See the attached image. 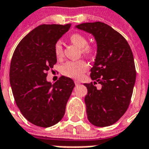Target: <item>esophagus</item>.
I'll return each instance as SVG.
<instances>
[{"mask_svg": "<svg viewBox=\"0 0 149 149\" xmlns=\"http://www.w3.org/2000/svg\"><path fill=\"white\" fill-rule=\"evenodd\" d=\"M74 83H75V85H76V86H78L79 84H80V82H79V80H77V79H76V80H74Z\"/></svg>", "mask_w": 149, "mask_h": 149, "instance_id": "obj_1", "label": "esophagus"}]
</instances>
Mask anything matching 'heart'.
<instances>
[{"label":"heart","mask_w":149,"mask_h":149,"mask_svg":"<svg viewBox=\"0 0 149 149\" xmlns=\"http://www.w3.org/2000/svg\"><path fill=\"white\" fill-rule=\"evenodd\" d=\"M70 40L73 44L81 48V52L84 56H92L96 52V47L93 45H88V39L86 36L76 32L70 36ZM54 52L56 57L61 58L63 56V45L60 41H57L54 45ZM89 65L85 60L70 61L65 63L62 67L63 73L72 78H79L88 70Z\"/></svg>","instance_id":"b5f03b06"}]
</instances>
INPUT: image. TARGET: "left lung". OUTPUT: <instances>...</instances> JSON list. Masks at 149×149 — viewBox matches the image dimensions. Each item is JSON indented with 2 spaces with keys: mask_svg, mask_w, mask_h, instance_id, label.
<instances>
[{
  "mask_svg": "<svg viewBox=\"0 0 149 149\" xmlns=\"http://www.w3.org/2000/svg\"><path fill=\"white\" fill-rule=\"evenodd\" d=\"M77 28L93 35L97 43L91 70L94 82L84 84L87 118L97 127H107L117 122L129 107L136 79L133 53L127 40L105 23H83Z\"/></svg>",
  "mask_w": 149,
  "mask_h": 149,
  "instance_id": "obj_1",
  "label": "left lung"
}]
</instances>
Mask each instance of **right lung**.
I'll list each match as a JSON object with an SVG mask.
<instances>
[{
  "instance_id": "add662e5",
  "label": "right lung",
  "mask_w": 149,
  "mask_h": 149,
  "mask_svg": "<svg viewBox=\"0 0 149 149\" xmlns=\"http://www.w3.org/2000/svg\"><path fill=\"white\" fill-rule=\"evenodd\" d=\"M70 24H41L18 43L10 66V84L15 103L29 122L49 127L62 120L75 84L61 77L52 84L48 71L57 62L54 45Z\"/></svg>"
}]
</instances>
